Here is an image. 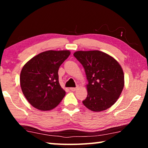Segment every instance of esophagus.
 I'll list each match as a JSON object with an SVG mask.
<instances>
[{"mask_svg":"<svg viewBox=\"0 0 148 148\" xmlns=\"http://www.w3.org/2000/svg\"><path fill=\"white\" fill-rule=\"evenodd\" d=\"M70 89H71V91H75L77 89V87H71Z\"/></svg>","mask_w":148,"mask_h":148,"instance_id":"esophagus-1","label":"esophagus"}]
</instances>
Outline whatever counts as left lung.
I'll list each match as a JSON object with an SVG mask.
<instances>
[{
    "mask_svg": "<svg viewBox=\"0 0 148 148\" xmlns=\"http://www.w3.org/2000/svg\"><path fill=\"white\" fill-rule=\"evenodd\" d=\"M74 56L84 66L88 84L87 97L82 101L87 108L99 112L115 104L124 87V74L116 59L104 52L77 51Z\"/></svg>",
    "mask_w": 148,
    "mask_h": 148,
    "instance_id": "8db88e82",
    "label": "left lung"
}]
</instances>
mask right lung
Returning a JSON list of instances; mask_svg holds the SVG:
<instances>
[{"mask_svg": "<svg viewBox=\"0 0 148 148\" xmlns=\"http://www.w3.org/2000/svg\"><path fill=\"white\" fill-rule=\"evenodd\" d=\"M71 54L69 50L44 51L29 60L20 74V85L27 101L35 108L53 109L65 96L59 82L60 66Z\"/></svg>", "mask_w": 148, "mask_h": 148, "instance_id": "right-lung-1", "label": "right lung"}]
</instances>
